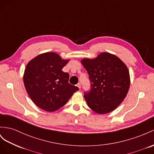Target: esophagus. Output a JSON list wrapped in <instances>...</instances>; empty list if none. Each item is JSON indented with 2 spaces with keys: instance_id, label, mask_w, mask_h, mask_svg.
<instances>
[{
  "instance_id": "obj_1",
  "label": "esophagus",
  "mask_w": 154,
  "mask_h": 154,
  "mask_svg": "<svg viewBox=\"0 0 154 154\" xmlns=\"http://www.w3.org/2000/svg\"><path fill=\"white\" fill-rule=\"evenodd\" d=\"M77 85V86H78V88H79V89H81V83H78Z\"/></svg>"
}]
</instances>
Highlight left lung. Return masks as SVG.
<instances>
[{"label":"left lung","instance_id":"8db88e82","mask_svg":"<svg viewBox=\"0 0 154 154\" xmlns=\"http://www.w3.org/2000/svg\"><path fill=\"white\" fill-rule=\"evenodd\" d=\"M89 75L91 89L85 92L88 107L100 115L116 109L127 96L130 86L127 66L116 55L102 53L81 60Z\"/></svg>","mask_w":154,"mask_h":154}]
</instances>
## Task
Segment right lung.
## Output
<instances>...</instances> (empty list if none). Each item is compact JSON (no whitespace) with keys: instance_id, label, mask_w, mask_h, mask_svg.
Instances as JSON below:
<instances>
[{"instance_id":"add662e5","label":"right lung","mask_w":154,"mask_h":154,"mask_svg":"<svg viewBox=\"0 0 154 154\" xmlns=\"http://www.w3.org/2000/svg\"><path fill=\"white\" fill-rule=\"evenodd\" d=\"M69 60L55 53H45L27 64L23 75L25 87L39 108L53 112L64 106L79 88L70 85L69 75L62 70Z\"/></svg>"}]
</instances>
